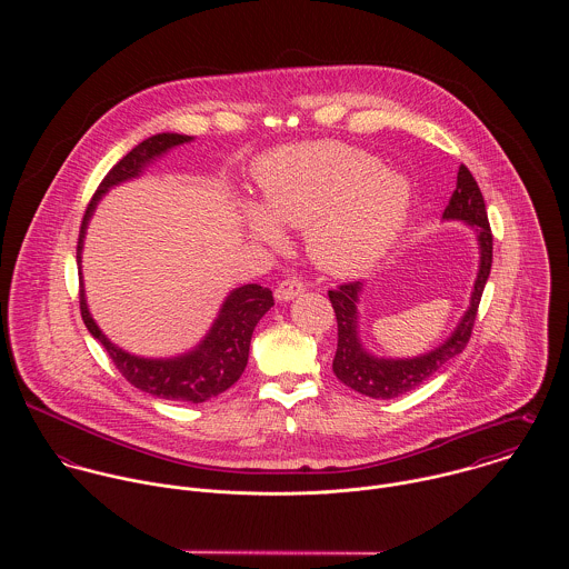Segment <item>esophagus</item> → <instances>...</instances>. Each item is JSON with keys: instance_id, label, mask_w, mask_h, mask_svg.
<instances>
[{"instance_id": "34e87169", "label": "esophagus", "mask_w": 569, "mask_h": 569, "mask_svg": "<svg viewBox=\"0 0 569 569\" xmlns=\"http://www.w3.org/2000/svg\"><path fill=\"white\" fill-rule=\"evenodd\" d=\"M305 291V282L298 278H284L278 287H276V300L280 302H289L296 296H300Z\"/></svg>"}]
</instances>
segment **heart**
<instances>
[{
    "label": "heart",
    "mask_w": 569,
    "mask_h": 569,
    "mask_svg": "<svg viewBox=\"0 0 569 569\" xmlns=\"http://www.w3.org/2000/svg\"><path fill=\"white\" fill-rule=\"evenodd\" d=\"M258 186L264 210L247 212L251 232L276 243V221L307 228L311 258L337 276L381 260L403 234L411 208L403 174L337 142L289 147L264 158Z\"/></svg>",
    "instance_id": "b5f03b06"
}]
</instances>
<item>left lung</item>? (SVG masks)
Here are the masks:
<instances>
[{
	"label": "left lung",
	"instance_id": "obj_1",
	"mask_svg": "<svg viewBox=\"0 0 569 569\" xmlns=\"http://www.w3.org/2000/svg\"><path fill=\"white\" fill-rule=\"evenodd\" d=\"M442 217L467 221L476 228L480 241V273L473 287L469 311L453 335L436 350L416 359H377L368 355L357 337V298L361 293V282H343L328 291V300L337 318V350L332 359V372L343 386L363 397L395 399L406 395L425 383L449 359L460 355L471 339L492 264V232L480 186L465 163L458 170V186Z\"/></svg>",
	"mask_w": 569,
	"mask_h": 569
}]
</instances>
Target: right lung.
<instances>
[{
    "label": "right lung",
    "instance_id": "1",
    "mask_svg": "<svg viewBox=\"0 0 569 569\" xmlns=\"http://www.w3.org/2000/svg\"><path fill=\"white\" fill-rule=\"evenodd\" d=\"M192 140L190 136H179V133H158L144 142H140L133 151H129L120 162L116 163L104 179L98 183L91 201L87 203L84 217H82L81 232H79V244H77V260L81 264L82 237L87 221L111 186L127 181L131 177H138L142 168L158 156L166 153L168 149L183 144ZM79 302H81L82 322L87 330L102 343L107 350L109 359L118 368V372L138 390L166 399V401H181V403H203L228 388H232L247 366L249 357V341L251 332L260 318L273 307V296L267 287L260 284H244L237 291L230 293L226 300L219 318L214 326L210 328L208 337L194 348L192 352L177 357V359H142L124 352L122 348L113 346L91 320L87 305H84V293L79 291Z\"/></svg>",
    "mask_w": 569,
    "mask_h": 569
}]
</instances>
